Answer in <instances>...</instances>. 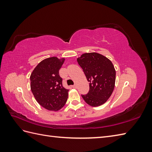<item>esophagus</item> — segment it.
I'll list each match as a JSON object with an SVG mask.
<instances>
[{
	"label": "esophagus",
	"mask_w": 152,
	"mask_h": 152,
	"mask_svg": "<svg viewBox=\"0 0 152 152\" xmlns=\"http://www.w3.org/2000/svg\"><path fill=\"white\" fill-rule=\"evenodd\" d=\"M72 88H74V89H76V85L74 84V85L72 86Z\"/></svg>",
	"instance_id": "obj_1"
}]
</instances>
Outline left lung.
Instances as JSON below:
<instances>
[{
    "label": "left lung",
    "mask_w": 152,
    "mask_h": 152,
    "mask_svg": "<svg viewBox=\"0 0 152 152\" xmlns=\"http://www.w3.org/2000/svg\"><path fill=\"white\" fill-rule=\"evenodd\" d=\"M88 81L89 92L82 95L85 102L91 106L104 104L114 91L115 70L111 61L97 53H86L77 59Z\"/></svg>",
    "instance_id": "left-lung-1"
}]
</instances>
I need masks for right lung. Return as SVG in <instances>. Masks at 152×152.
<instances>
[{"mask_svg": "<svg viewBox=\"0 0 152 152\" xmlns=\"http://www.w3.org/2000/svg\"><path fill=\"white\" fill-rule=\"evenodd\" d=\"M64 59L52 57L44 59L32 72L31 89L37 101L48 110L57 111L67 101L68 92L63 86L59 71Z\"/></svg>", "mask_w": 152, "mask_h": 152, "instance_id": "right-lung-1", "label": "right lung"}]
</instances>
